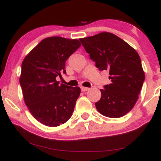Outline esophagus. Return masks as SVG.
Segmentation results:
<instances>
[{
    "instance_id": "obj_1",
    "label": "esophagus",
    "mask_w": 161,
    "mask_h": 161,
    "mask_svg": "<svg viewBox=\"0 0 161 161\" xmlns=\"http://www.w3.org/2000/svg\"><path fill=\"white\" fill-rule=\"evenodd\" d=\"M89 87H81V90H82V91H83V92H84V91H88L89 90Z\"/></svg>"
}]
</instances>
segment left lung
Returning a JSON list of instances; mask_svg holds the SVG:
<instances>
[{
	"instance_id": "obj_1",
	"label": "left lung",
	"mask_w": 161,
	"mask_h": 161,
	"mask_svg": "<svg viewBox=\"0 0 161 161\" xmlns=\"http://www.w3.org/2000/svg\"><path fill=\"white\" fill-rule=\"evenodd\" d=\"M79 41L100 71L108 70L111 83L101 89L95 103L101 114L119 118L135 106L145 80L137 51L114 34L101 32Z\"/></svg>"
}]
</instances>
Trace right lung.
Returning <instances> with one entry per match:
<instances>
[{"label": "right lung", "instance_id": "1", "mask_svg": "<svg viewBox=\"0 0 161 161\" xmlns=\"http://www.w3.org/2000/svg\"><path fill=\"white\" fill-rule=\"evenodd\" d=\"M80 46L77 39L46 38L22 62L20 85L24 102L33 117L44 125L58 126L72 116L80 88L59 84L56 77L66 74V60Z\"/></svg>", "mask_w": 161, "mask_h": 161}]
</instances>
